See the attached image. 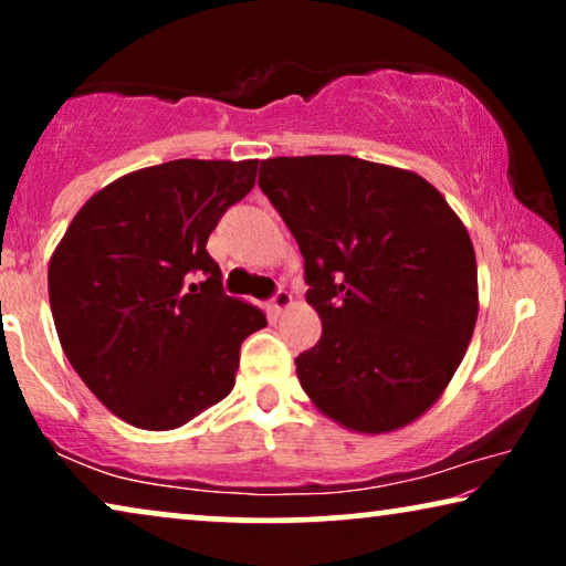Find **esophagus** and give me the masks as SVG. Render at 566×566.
Instances as JSON below:
<instances>
[{
    "label": "esophagus",
    "mask_w": 566,
    "mask_h": 566,
    "mask_svg": "<svg viewBox=\"0 0 566 566\" xmlns=\"http://www.w3.org/2000/svg\"><path fill=\"white\" fill-rule=\"evenodd\" d=\"M291 306H293L291 293L289 291H277L275 296H273V301H270V314H273L275 319H277V316H281L283 312H289Z\"/></svg>",
    "instance_id": "obj_1"
}]
</instances>
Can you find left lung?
<instances>
[{"instance_id": "left-lung-1", "label": "left lung", "mask_w": 566, "mask_h": 566, "mask_svg": "<svg viewBox=\"0 0 566 566\" xmlns=\"http://www.w3.org/2000/svg\"><path fill=\"white\" fill-rule=\"evenodd\" d=\"M260 188L304 254L322 339L296 358L306 397L360 436L407 428L443 397L479 314L463 221L412 169L275 157Z\"/></svg>"}]
</instances>
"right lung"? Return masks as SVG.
Segmentation results:
<instances>
[{
    "mask_svg": "<svg viewBox=\"0 0 566 566\" xmlns=\"http://www.w3.org/2000/svg\"><path fill=\"white\" fill-rule=\"evenodd\" d=\"M254 177L258 159L136 169L97 190L53 250L49 298L61 347L123 422L182 428L234 389L239 347L268 319L223 296L206 242Z\"/></svg>",
    "mask_w": 566,
    "mask_h": 566,
    "instance_id": "right-lung-1",
    "label": "right lung"
}]
</instances>
